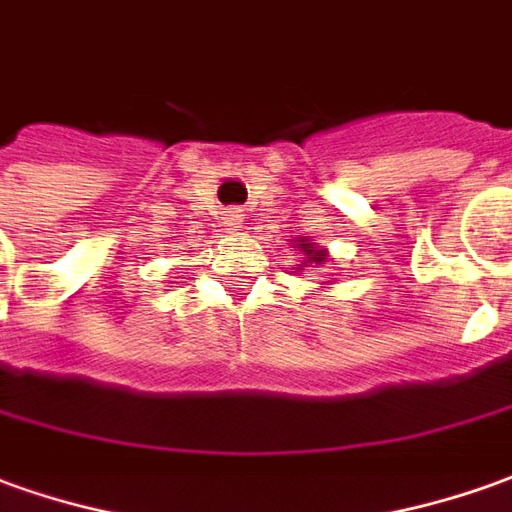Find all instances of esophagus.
Here are the masks:
<instances>
[{
  "mask_svg": "<svg viewBox=\"0 0 512 512\" xmlns=\"http://www.w3.org/2000/svg\"><path fill=\"white\" fill-rule=\"evenodd\" d=\"M222 225H225V231H231V234H239L242 228H245V214L239 209H228L222 214Z\"/></svg>",
  "mask_w": 512,
  "mask_h": 512,
  "instance_id": "1",
  "label": "esophagus"
}]
</instances>
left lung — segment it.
I'll use <instances>...</instances> for the list:
<instances>
[{"instance_id": "8db88e82", "label": "left lung", "mask_w": 512, "mask_h": 512, "mask_svg": "<svg viewBox=\"0 0 512 512\" xmlns=\"http://www.w3.org/2000/svg\"><path fill=\"white\" fill-rule=\"evenodd\" d=\"M295 242H298V248L303 250V262L295 264V270H292V273H301L303 267H312V264H315V267H323V264H329V250L320 248L315 239L298 236ZM323 284H329V281H323Z\"/></svg>"}]
</instances>
